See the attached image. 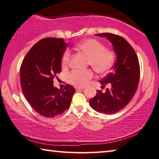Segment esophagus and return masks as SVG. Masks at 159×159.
I'll use <instances>...</instances> for the list:
<instances>
[{
    "instance_id": "obj_1",
    "label": "esophagus",
    "mask_w": 159,
    "mask_h": 159,
    "mask_svg": "<svg viewBox=\"0 0 159 159\" xmlns=\"http://www.w3.org/2000/svg\"><path fill=\"white\" fill-rule=\"evenodd\" d=\"M75 88H76V90H83V88H79V87H75Z\"/></svg>"
}]
</instances>
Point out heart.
<instances>
[{
  "instance_id": "1",
  "label": "heart",
  "mask_w": 159,
  "mask_h": 159,
  "mask_svg": "<svg viewBox=\"0 0 159 159\" xmlns=\"http://www.w3.org/2000/svg\"><path fill=\"white\" fill-rule=\"evenodd\" d=\"M76 48L88 56V64L93 66L98 74H105L111 68L114 61V55L111 51L105 49L104 45L95 39L83 40L76 45ZM71 57L69 50L64 51L61 57L63 66L68 65ZM93 76V72L90 69L74 70L67 76L71 84L82 87L85 85Z\"/></svg>"
}]
</instances>
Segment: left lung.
Returning a JSON list of instances; mask_svg holds the SVG:
<instances>
[{
	"label": "left lung",
	"instance_id": "left-lung-1",
	"mask_svg": "<svg viewBox=\"0 0 159 159\" xmlns=\"http://www.w3.org/2000/svg\"><path fill=\"white\" fill-rule=\"evenodd\" d=\"M96 35L111 42L116 61L111 73L99 80L102 87L109 83L111 88H107L105 93L97 91L89 104L98 112L113 114L124 108L138 90L140 74L138 59L133 47L123 37L110 33Z\"/></svg>",
	"mask_w": 159,
	"mask_h": 159
}]
</instances>
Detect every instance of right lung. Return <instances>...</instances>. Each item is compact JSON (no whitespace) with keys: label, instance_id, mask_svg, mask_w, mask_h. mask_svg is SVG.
Segmentation results:
<instances>
[{"label":"right lung","instance_id":"right-lung-1","mask_svg":"<svg viewBox=\"0 0 159 159\" xmlns=\"http://www.w3.org/2000/svg\"><path fill=\"white\" fill-rule=\"evenodd\" d=\"M67 43L63 39L46 38L37 42L23 60L20 83L32 108L46 118L61 115L69 108L75 89L66 85L63 90L54 87L53 79L61 71V57Z\"/></svg>","mask_w":159,"mask_h":159}]
</instances>
